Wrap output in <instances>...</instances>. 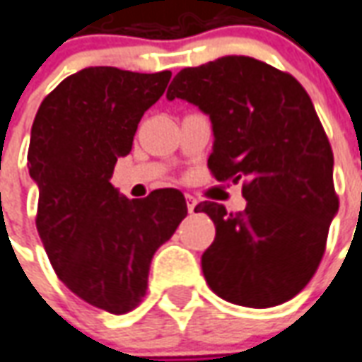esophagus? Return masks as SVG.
I'll return each mask as SVG.
<instances>
[{
    "instance_id": "34e87169",
    "label": "esophagus",
    "mask_w": 362,
    "mask_h": 362,
    "mask_svg": "<svg viewBox=\"0 0 362 362\" xmlns=\"http://www.w3.org/2000/svg\"><path fill=\"white\" fill-rule=\"evenodd\" d=\"M194 209H197V199H194V197H191V194H187V210L193 214Z\"/></svg>"
}]
</instances>
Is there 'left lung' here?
Listing matches in <instances>:
<instances>
[{
	"label": "left lung",
	"instance_id": "8db88e82",
	"mask_svg": "<svg viewBox=\"0 0 362 362\" xmlns=\"http://www.w3.org/2000/svg\"><path fill=\"white\" fill-rule=\"evenodd\" d=\"M168 99L209 115L216 181H240L243 212L204 201L216 238L202 273L220 298L271 308L296 296L316 273L339 199L333 152L306 89L291 74L250 56H224L177 74Z\"/></svg>",
	"mask_w": 362,
	"mask_h": 362
}]
</instances>
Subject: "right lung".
Returning <instances> with one entry per match:
<instances>
[{
	"mask_svg": "<svg viewBox=\"0 0 362 362\" xmlns=\"http://www.w3.org/2000/svg\"><path fill=\"white\" fill-rule=\"evenodd\" d=\"M171 71L138 74L95 66L45 97L33 122L29 173L38 187L37 230L56 275L91 306L136 308L153 253L187 216L177 189L127 199L111 183L136 128Z\"/></svg>",
	"mask_w": 362,
	"mask_h": 362,
	"instance_id": "add662e5",
	"label": "right lung"
}]
</instances>
